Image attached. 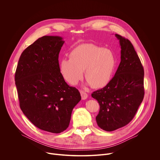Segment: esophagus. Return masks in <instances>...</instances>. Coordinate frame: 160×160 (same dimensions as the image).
<instances>
[{
    "label": "esophagus",
    "mask_w": 160,
    "mask_h": 160,
    "mask_svg": "<svg viewBox=\"0 0 160 160\" xmlns=\"http://www.w3.org/2000/svg\"><path fill=\"white\" fill-rule=\"evenodd\" d=\"M80 94H81L82 99H83V100H85V99H86L88 98L87 94L86 92H85L84 91L81 90V91H80Z\"/></svg>",
    "instance_id": "esophagus-1"
}]
</instances>
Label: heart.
Wrapping results in <instances>:
<instances>
[{"mask_svg":"<svg viewBox=\"0 0 160 160\" xmlns=\"http://www.w3.org/2000/svg\"><path fill=\"white\" fill-rule=\"evenodd\" d=\"M70 58H62L59 72L71 85H77L85 70L87 83L94 88L105 86L111 79L117 66V58L109 49L92 43H85L74 48Z\"/></svg>","mask_w":160,"mask_h":160,"instance_id":"obj_1","label":"heart"}]
</instances>
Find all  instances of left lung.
Returning <instances> with one entry per match:
<instances>
[{"label":"left lung","instance_id":"8db88e82","mask_svg":"<svg viewBox=\"0 0 160 160\" xmlns=\"http://www.w3.org/2000/svg\"><path fill=\"white\" fill-rule=\"evenodd\" d=\"M115 36L121 47L120 63L110 82L92 94L100 105L96 118L98 125L108 132L129 123L144 96V72L140 59L128 39Z\"/></svg>","mask_w":160,"mask_h":160}]
</instances>
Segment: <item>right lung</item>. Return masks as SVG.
<instances>
[{
  "label": "right lung",
  "instance_id": "obj_1",
  "mask_svg": "<svg viewBox=\"0 0 160 160\" xmlns=\"http://www.w3.org/2000/svg\"><path fill=\"white\" fill-rule=\"evenodd\" d=\"M64 43L59 36H43L22 52L15 73L19 106L37 128L59 133L69 126L79 91L59 72V54Z\"/></svg>",
  "mask_w": 160,
  "mask_h": 160
}]
</instances>
